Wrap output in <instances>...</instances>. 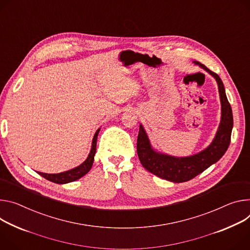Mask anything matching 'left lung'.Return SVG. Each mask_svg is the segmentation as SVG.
<instances>
[{"instance_id":"8db88e82","label":"left lung","mask_w":250,"mask_h":250,"mask_svg":"<svg viewBox=\"0 0 250 250\" xmlns=\"http://www.w3.org/2000/svg\"><path fill=\"white\" fill-rule=\"evenodd\" d=\"M193 62L210 74L215 79L218 85L221 104V120L212 143L206 149L193 155L175 157L154 150L143 125H140L138 135L137 149L143 167L152 174L172 181V183H185V181L190 180L219 161L229 146L233 127L232 110L226 98L222 81L217 74L208 70L204 64L196 61Z\"/></svg>"}]
</instances>
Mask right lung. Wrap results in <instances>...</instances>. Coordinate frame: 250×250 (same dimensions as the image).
Segmentation results:
<instances>
[{
    "label": "right lung",
    "instance_id": "add662e5",
    "mask_svg": "<svg viewBox=\"0 0 250 250\" xmlns=\"http://www.w3.org/2000/svg\"><path fill=\"white\" fill-rule=\"evenodd\" d=\"M99 128L93 139V143H92V148H90V151L88 153V156L86 157V160L80 165L79 167L72 168L67 171H63V172H60V173H44V172H40L37 171L40 175H42V177H44L46 179L52 181V183L55 184H59V185H63V184H69L72 183V181H75L79 178H81L82 176H83L84 174H86L90 168L93 167L94 164V160H95V154H96V150H97V140H98V134L100 132Z\"/></svg>",
    "mask_w": 250,
    "mask_h": 250
}]
</instances>
